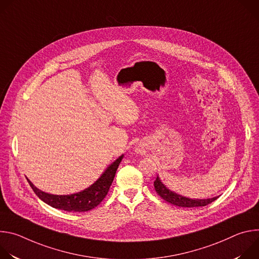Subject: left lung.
Listing matches in <instances>:
<instances>
[{
	"instance_id": "8db88e82",
	"label": "left lung",
	"mask_w": 259,
	"mask_h": 259,
	"mask_svg": "<svg viewBox=\"0 0 259 259\" xmlns=\"http://www.w3.org/2000/svg\"><path fill=\"white\" fill-rule=\"evenodd\" d=\"M155 190L157 192V194L164 199L166 202L178 206V207H183V208H194V207H203L206 206L210 203H212L213 201H215L218 197H214V198H210V199H191V198H187L183 197L181 195H178L172 191H170L165 184L161 181L160 177L157 176L155 182Z\"/></svg>"
}]
</instances>
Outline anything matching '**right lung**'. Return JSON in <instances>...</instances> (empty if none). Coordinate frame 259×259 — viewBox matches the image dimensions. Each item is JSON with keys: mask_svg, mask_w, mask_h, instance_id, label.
<instances>
[{"mask_svg": "<svg viewBox=\"0 0 259 259\" xmlns=\"http://www.w3.org/2000/svg\"><path fill=\"white\" fill-rule=\"evenodd\" d=\"M123 157L124 155L120 156L110 164L89 188L71 195H52L45 193L35 188L28 178L26 179L34 194L49 206L67 212H86L95 208L105 198Z\"/></svg>", "mask_w": 259, "mask_h": 259, "instance_id": "add662e5", "label": "right lung"}]
</instances>
